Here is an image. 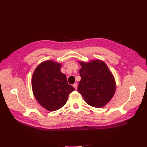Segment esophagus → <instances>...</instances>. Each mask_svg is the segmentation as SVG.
<instances>
[{"instance_id":"esophagus-1","label":"esophagus","mask_w":147,"mask_h":147,"mask_svg":"<svg viewBox=\"0 0 147 147\" xmlns=\"http://www.w3.org/2000/svg\"><path fill=\"white\" fill-rule=\"evenodd\" d=\"M73 86H74V88L77 89V88H78V84L77 83H74V85H73Z\"/></svg>"}]
</instances>
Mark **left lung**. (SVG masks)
<instances>
[{"instance_id": "obj_1", "label": "left lung", "mask_w": 147, "mask_h": 147, "mask_svg": "<svg viewBox=\"0 0 147 147\" xmlns=\"http://www.w3.org/2000/svg\"><path fill=\"white\" fill-rule=\"evenodd\" d=\"M78 62L82 67L79 71L81 80L78 91L89 105L104 107L114 95L116 83L114 75L102 60Z\"/></svg>"}]
</instances>
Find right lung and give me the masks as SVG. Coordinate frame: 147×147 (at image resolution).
<instances>
[{
    "instance_id": "right-lung-1",
    "label": "right lung",
    "mask_w": 147,
    "mask_h": 147,
    "mask_svg": "<svg viewBox=\"0 0 147 147\" xmlns=\"http://www.w3.org/2000/svg\"><path fill=\"white\" fill-rule=\"evenodd\" d=\"M62 64L51 60L40 63L33 72L32 87L34 96L43 108L55 111L65 104L69 93L74 90L62 73Z\"/></svg>"
}]
</instances>
